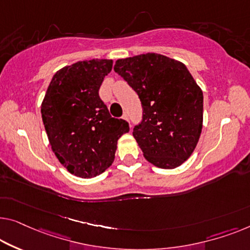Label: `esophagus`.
<instances>
[{"mask_svg":"<svg viewBox=\"0 0 250 250\" xmlns=\"http://www.w3.org/2000/svg\"><path fill=\"white\" fill-rule=\"evenodd\" d=\"M122 118H124V119H125V120H126V121H128V122H129V124H130V121H129V115H128V114H126V113H125L124 115H122Z\"/></svg>","mask_w":250,"mask_h":250,"instance_id":"obj_1","label":"esophagus"}]
</instances>
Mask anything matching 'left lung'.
Masks as SVG:
<instances>
[{
	"instance_id": "left-lung-1",
	"label": "left lung",
	"mask_w": 250,
	"mask_h": 250,
	"mask_svg": "<svg viewBox=\"0 0 250 250\" xmlns=\"http://www.w3.org/2000/svg\"><path fill=\"white\" fill-rule=\"evenodd\" d=\"M114 72L143 105L132 135L145 158L159 168L182 165L195 149L203 122V93L186 66L149 53L118 59Z\"/></svg>"
}]
</instances>
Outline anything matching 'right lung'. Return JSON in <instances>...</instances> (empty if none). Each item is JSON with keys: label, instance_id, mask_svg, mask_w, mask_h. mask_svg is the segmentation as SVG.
Wrapping results in <instances>:
<instances>
[{"label": "right lung", "instance_id": "right-lung-1", "mask_svg": "<svg viewBox=\"0 0 250 250\" xmlns=\"http://www.w3.org/2000/svg\"><path fill=\"white\" fill-rule=\"evenodd\" d=\"M112 64L111 59H92L59 69L42 104L51 149L69 173L82 178L110 167L118 139L129 131L128 122L111 117L99 95Z\"/></svg>", "mask_w": 250, "mask_h": 250}]
</instances>
